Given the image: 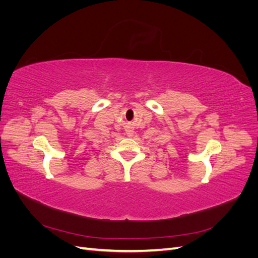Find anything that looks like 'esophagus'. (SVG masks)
<instances>
[{"instance_id":"esophagus-1","label":"esophagus","mask_w":258,"mask_h":258,"mask_svg":"<svg viewBox=\"0 0 258 258\" xmlns=\"http://www.w3.org/2000/svg\"><path fill=\"white\" fill-rule=\"evenodd\" d=\"M127 136H128V137H132V136H134V131H132V130H127Z\"/></svg>"}]
</instances>
